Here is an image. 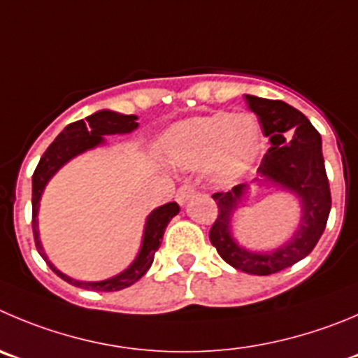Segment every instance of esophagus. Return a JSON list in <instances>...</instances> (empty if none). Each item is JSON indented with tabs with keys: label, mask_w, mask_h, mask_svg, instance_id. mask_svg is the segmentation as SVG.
Wrapping results in <instances>:
<instances>
[{
	"label": "esophagus",
	"mask_w": 358,
	"mask_h": 358,
	"mask_svg": "<svg viewBox=\"0 0 358 358\" xmlns=\"http://www.w3.org/2000/svg\"><path fill=\"white\" fill-rule=\"evenodd\" d=\"M194 194H196L194 187L190 185V183H183V185L176 190V201H178V205L183 206Z\"/></svg>",
	"instance_id": "esophagus-1"
}]
</instances>
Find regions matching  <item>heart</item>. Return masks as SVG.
<instances>
[{
  "instance_id": "1",
  "label": "heart",
  "mask_w": 358,
  "mask_h": 358,
  "mask_svg": "<svg viewBox=\"0 0 358 358\" xmlns=\"http://www.w3.org/2000/svg\"><path fill=\"white\" fill-rule=\"evenodd\" d=\"M166 162L178 169H206L220 185H231L255 168L263 150L262 125L249 113H213L169 127L160 138Z\"/></svg>"
}]
</instances>
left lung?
<instances>
[{"instance_id": "left-lung-1", "label": "left lung", "mask_w": 358, "mask_h": 358, "mask_svg": "<svg viewBox=\"0 0 358 358\" xmlns=\"http://www.w3.org/2000/svg\"><path fill=\"white\" fill-rule=\"evenodd\" d=\"M256 113L263 134L270 141L268 152L250 183H240L228 192H215L219 215L210 229V242L220 258L236 270L250 275H270L295 265L315 249L323 235L330 213V187L322 153V136L309 120L282 100L245 95ZM252 182H270L293 194L301 203L299 228L292 238L273 251H249L232 235V215Z\"/></svg>"}]
</instances>
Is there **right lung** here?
I'll list each match as a JSON object with an SVG mask.
<instances>
[{
  "instance_id": "right-lung-1",
  "label": "right lung",
  "mask_w": 358,
  "mask_h": 358,
  "mask_svg": "<svg viewBox=\"0 0 358 358\" xmlns=\"http://www.w3.org/2000/svg\"><path fill=\"white\" fill-rule=\"evenodd\" d=\"M139 127L138 116L136 115H120V113L109 111V109H102L93 115L86 116L85 120L73 122L66 125L62 132L58 134V138L49 145L45 153L40 159L38 166H36L35 173H33V236H35L36 250L38 255L45 259L49 268L66 280L69 285L78 286L83 289H92V292H120L123 288H129L134 282H138L153 263V256L159 250L160 243H162V236L166 228H168L169 220L180 212V206L176 203H166V205L159 206L153 210L148 217H146L145 229H143V240L139 252L129 268L123 272L116 273V275L109 277L103 280H78L69 277L66 273L59 272L51 262H49L45 250H43L42 242H40L38 233V208L40 199H42L43 189L49 183V180L65 166L69 160L73 157L81 155V153L88 152V150L96 148V146L103 145L106 139L103 136H113V134H130Z\"/></svg>"
}]
</instances>
